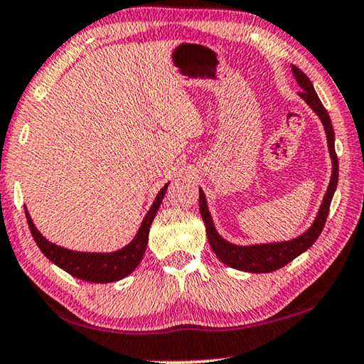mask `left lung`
Returning a JSON list of instances; mask_svg holds the SVG:
<instances>
[{
  "label": "left lung",
  "mask_w": 364,
  "mask_h": 364,
  "mask_svg": "<svg viewBox=\"0 0 364 364\" xmlns=\"http://www.w3.org/2000/svg\"><path fill=\"white\" fill-rule=\"evenodd\" d=\"M291 71H293V76H295V79L298 80L299 87L303 89L299 92V97H301V99L314 109L317 117L321 118L322 124H324L328 152H331V159H332L331 183H328L327 193L324 196V200H322L319 212H317L316 220L313 225H311L308 232H304L301 236H298V238L291 241H284V243L252 245V246L232 245L228 243V241H225L222 236L217 233L215 227H213L209 209H207L205 196L203 193V189H199V210L205 223L207 240H209L210 247L223 264H227L228 267L245 270V272H252V274L274 272V270L284 267V265H287L288 262H291L293 259L298 257L301 252L309 250V247L314 245V241L319 238L322 228H324L327 215H328V209H331L333 193H336V188H337L338 159L336 154V134H333L331 117H328L327 109L321 103L319 97H317L316 90L313 87V82H311L306 74H304L301 69H298L296 66H291Z\"/></svg>",
  "instance_id": "obj_1"
}]
</instances>
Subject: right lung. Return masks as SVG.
Listing matches in <instances>:
<instances>
[{"mask_svg": "<svg viewBox=\"0 0 364 364\" xmlns=\"http://www.w3.org/2000/svg\"><path fill=\"white\" fill-rule=\"evenodd\" d=\"M168 184H165V186L159 191L151 210L146 213V217H144L139 232L134 236V240H132L128 246L121 247V250L114 252H80L50 243L47 238H43V236L40 235L26 209L28 228H31V233L33 236V240H36L37 246L40 247V251H42L51 262L56 264L58 267L66 270L68 274H71L73 277H76V279L80 280L92 282V284H109V282H117L124 279L126 275H129L132 270L139 265L141 259L144 257L149 240V230H151L152 220L155 218V213L159 210Z\"/></svg>", "mask_w": 364, "mask_h": 364, "instance_id": "obj_1", "label": "right lung"}]
</instances>
